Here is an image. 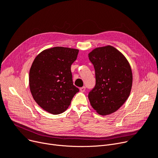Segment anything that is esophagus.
Returning a JSON list of instances; mask_svg holds the SVG:
<instances>
[{
	"label": "esophagus",
	"instance_id": "1",
	"mask_svg": "<svg viewBox=\"0 0 158 158\" xmlns=\"http://www.w3.org/2000/svg\"><path fill=\"white\" fill-rule=\"evenodd\" d=\"M79 89H80V92H84L85 91V89H86V87H85V86L81 87V88H79Z\"/></svg>",
	"mask_w": 158,
	"mask_h": 158
}]
</instances>
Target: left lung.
I'll return each mask as SVG.
<instances>
[{"label":"left lung","instance_id":"1","mask_svg":"<svg viewBox=\"0 0 158 158\" xmlns=\"http://www.w3.org/2000/svg\"><path fill=\"white\" fill-rule=\"evenodd\" d=\"M94 64L96 83L88 98L91 106L101 115L117 111L128 98L132 83L131 66L120 51L107 45L89 52Z\"/></svg>","mask_w":158,"mask_h":158}]
</instances>
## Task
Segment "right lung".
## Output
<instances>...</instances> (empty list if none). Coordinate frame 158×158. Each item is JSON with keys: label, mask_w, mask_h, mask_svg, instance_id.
Masks as SVG:
<instances>
[{"label": "right lung", "mask_w": 158, "mask_h": 158, "mask_svg": "<svg viewBox=\"0 0 158 158\" xmlns=\"http://www.w3.org/2000/svg\"><path fill=\"white\" fill-rule=\"evenodd\" d=\"M78 52V49L55 47L44 50L33 61L29 78L31 92L36 102L48 113H63L79 92L71 72Z\"/></svg>", "instance_id": "right-lung-1"}]
</instances>
